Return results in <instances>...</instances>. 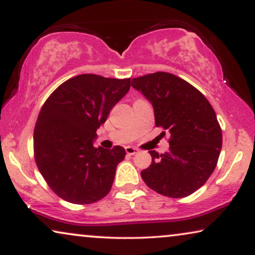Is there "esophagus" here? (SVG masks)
Returning <instances> with one entry per match:
<instances>
[{"label": "esophagus", "instance_id": "34e87169", "mask_svg": "<svg viewBox=\"0 0 255 255\" xmlns=\"http://www.w3.org/2000/svg\"><path fill=\"white\" fill-rule=\"evenodd\" d=\"M125 151H127V153H128V155H133V154H135V153H138V148L131 147V146H128V147H125Z\"/></svg>", "mask_w": 255, "mask_h": 255}]
</instances>
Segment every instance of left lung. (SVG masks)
<instances>
[{
  "label": "left lung",
  "mask_w": 255,
  "mask_h": 255,
  "mask_svg": "<svg viewBox=\"0 0 255 255\" xmlns=\"http://www.w3.org/2000/svg\"><path fill=\"white\" fill-rule=\"evenodd\" d=\"M131 86L152 103L156 127L170 132L168 152L148 151L152 163L141 170L142 180L163 196H189L210 177L222 149L214 108L200 90L170 73L139 76Z\"/></svg>",
  "instance_id": "8db88e82"
}]
</instances>
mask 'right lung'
Returning <instances> with one entry per match:
<instances>
[{"instance_id":"1","label":"right lung","mask_w":255,"mask_h":255,"mask_svg":"<svg viewBox=\"0 0 255 255\" xmlns=\"http://www.w3.org/2000/svg\"><path fill=\"white\" fill-rule=\"evenodd\" d=\"M131 79L81 74L61 83L45 101L33 132L34 160L55 195L92 204L109 194L125 149L94 147L96 130L128 92Z\"/></svg>"}]
</instances>
